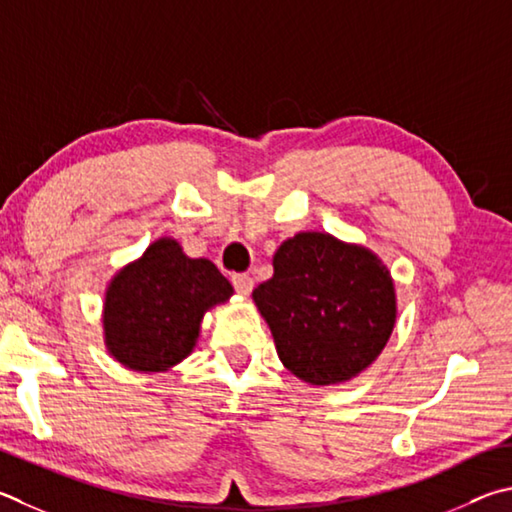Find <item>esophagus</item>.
Wrapping results in <instances>:
<instances>
[{"mask_svg": "<svg viewBox=\"0 0 512 512\" xmlns=\"http://www.w3.org/2000/svg\"><path fill=\"white\" fill-rule=\"evenodd\" d=\"M232 286H235V291L239 295H250V291H253L255 286V280L248 273H235L232 275Z\"/></svg>", "mask_w": 512, "mask_h": 512, "instance_id": "obj_1", "label": "esophagus"}]
</instances>
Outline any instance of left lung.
I'll use <instances>...</instances> for the list:
<instances>
[{"label":"left lung","instance_id":"obj_1","mask_svg":"<svg viewBox=\"0 0 512 512\" xmlns=\"http://www.w3.org/2000/svg\"><path fill=\"white\" fill-rule=\"evenodd\" d=\"M273 271L253 300L291 374L336 385L380 356L394 331L396 293L387 266L369 248L300 232L277 248Z\"/></svg>","mask_w":512,"mask_h":512}]
</instances>
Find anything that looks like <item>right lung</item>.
Masks as SVG:
<instances>
[{"mask_svg":"<svg viewBox=\"0 0 512 512\" xmlns=\"http://www.w3.org/2000/svg\"><path fill=\"white\" fill-rule=\"evenodd\" d=\"M230 295V282L210 259L188 257L176 239H156L107 286V351L143 374L170 369L197 345L203 313Z\"/></svg>","mask_w":512,"mask_h":512,"instance_id":"add662e5","label":"right lung"}]
</instances>
